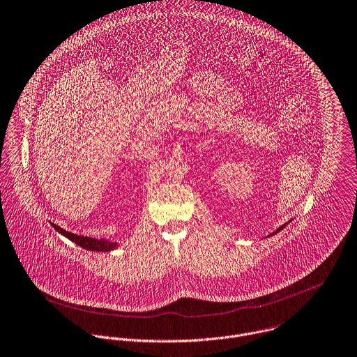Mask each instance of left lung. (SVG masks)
Masks as SVG:
<instances>
[{
  "label": "left lung",
  "instance_id": "obj_1",
  "mask_svg": "<svg viewBox=\"0 0 357 357\" xmlns=\"http://www.w3.org/2000/svg\"><path fill=\"white\" fill-rule=\"evenodd\" d=\"M287 225H288V222H287V224H284V225H281V227H280V228H278V229H277V231H275V232H273V234H270V235H268V236H273V235H275V234H278V232H280V231H282V229H284V228H285V227H287Z\"/></svg>",
  "mask_w": 357,
  "mask_h": 357
}]
</instances>
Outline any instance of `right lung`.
<instances>
[{"label":"right lung","mask_w":357,"mask_h":357,"mask_svg":"<svg viewBox=\"0 0 357 357\" xmlns=\"http://www.w3.org/2000/svg\"><path fill=\"white\" fill-rule=\"evenodd\" d=\"M54 229L58 231L61 235H63L65 238H68L69 241L75 242L76 245H79L80 248L86 249V250H91V252H111L114 250L118 245L115 242H109L105 239H96V238H87V236H80V235H75L72 232L65 231L63 228L52 224Z\"/></svg>","instance_id":"1"}]
</instances>
